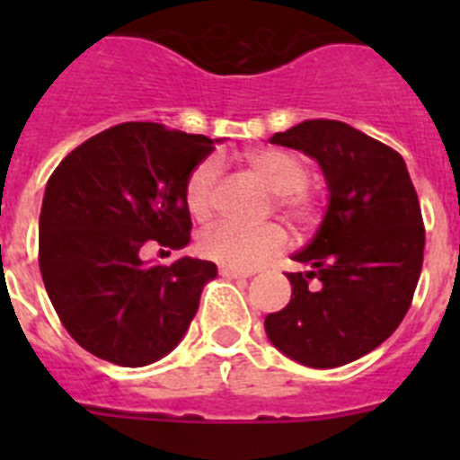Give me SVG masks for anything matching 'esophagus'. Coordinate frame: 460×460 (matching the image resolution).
<instances>
[{"instance_id":"1","label":"esophagus","mask_w":460,"mask_h":460,"mask_svg":"<svg viewBox=\"0 0 460 460\" xmlns=\"http://www.w3.org/2000/svg\"><path fill=\"white\" fill-rule=\"evenodd\" d=\"M221 274L226 276V279H249L253 271L251 270H237V267H221Z\"/></svg>"}]
</instances>
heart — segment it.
I'll use <instances>...</instances> for the list:
<instances>
[{"label":"heart","mask_w":460,"mask_h":460,"mask_svg":"<svg viewBox=\"0 0 460 460\" xmlns=\"http://www.w3.org/2000/svg\"><path fill=\"white\" fill-rule=\"evenodd\" d=\"M243 161L274 190L276 209L295 227L313 226L320 217V193L308 184V164L299 154L279 147H258L243 154ZM221 165L217 158H205L190 170L184 184V205L195 221H207L214 214ZM288 234L279 223L246 227L217 223L200 237V253L226 267L253 270L286 249Z\"/></svg>","instance_id":"1"}]
</instances>
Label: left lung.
I'll use <instances>...</instances> for the list:
<instances>
[{
	"label": "left lung",
	"mask_w": 460,
	"mask_h": 460,
	"mask_svg": "<svg viewBox=\"0 0 460 460\" xmlns=\"http://www.w3.org/2000/svg\"><path fill=\"white\" fill-rule=\"evenodd\" d=\"M271 145L315 158L329 189L318 233L292 260L290 304L265 318L283 355L336 368L376 350L412 304L424 262L420 198L403 156L336 119H308Z\"/></svg>",
	"instance_id": "1"
}]
</instances>
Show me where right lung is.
<instances>
[{
	"label": "right lung",
	"mask_w": 460,
	"mask_h": 460,
	"mask_svg": "<svg viewBox=\"0 0 460 460\" xmlns=\"http://www.w3.org/2000/svg\"><path fill=\"white\" fill-rule=\"evenodd\" d=\"M211 152L207 136L126 121L89 137L50 174L40 276L68 334L99 359L147 367L184 339L217 265H154L140 255L149 243L180 251L190 242L184 184Z\"/></svg>",
	"instance_id": "1"
}]
</instances>
